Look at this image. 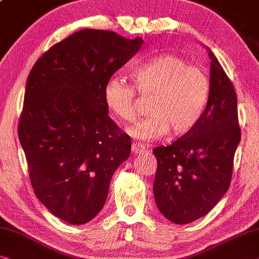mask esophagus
Wrapping results in <instances>:
<instances>
[{"mask_svg": "<svg viewBox=\"0 0 259 259\" xmlns=\"http://www.w3.org/2000/svg\"><path fill=\"white\" fill-rule=\"evenodd\" d=\"M145 150V147L142 144H137V143H134L131 145V151H133L134 155H137V154H141V152H143Z\"/></svg>", "mask_w": 259, "mask_h": 259, "instance_id": "obj_1", "label": "esophagus"}]
</instances>
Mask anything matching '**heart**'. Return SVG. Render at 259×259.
Segmentation results:
<instances>
[{
	"instance_id": "b5f03b06",
	"label": "heart",
	"mask_w": 259,
	"mask_h": 259,
	"mask_svg": "<svg viewBox=\"0 0 259 259\" xmlns=\"http://www.w3.org/2000/svg\"><path fill=\"white\" fill-rule=\"evenodd\" d=\"M134 84L143 96H151L148 118L129 126L135 140H158L171 131L174 136L188 134L204 114L210 96V82L201 69L183 58L159 55L134 68ZM105 107L125 122L136 118V90L124 79L114 76L105 83Z\"/></svg>"
}]
</instances>
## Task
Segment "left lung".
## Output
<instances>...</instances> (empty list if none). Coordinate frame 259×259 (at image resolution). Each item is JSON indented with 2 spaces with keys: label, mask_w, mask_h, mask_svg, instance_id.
I'll return each instance as SVG.
<instances>
[{
  "label": "left lung",
  "mask_w": 259,
  "mask_h": 259,
  "mask_svg": "<svg viewBox=\"0 0 259 259\" xmlns=\"http://www.w3.org/2000/svg\"><path fill=\"white\" fill-rule=\"evenodd\" d=\"M210 96L204 114L169 147L155 148L154 196L163 216L188 224L206 214L228 191L240 141L237 96L216 56L206 48Z\"/></svg>",
  "instance_id": "left-lung-1"
}]
</instances>
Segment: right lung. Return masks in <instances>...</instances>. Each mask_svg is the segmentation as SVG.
I'll use <instances>...</instances> for the list:
<instances>
[{"label":"right lung","instance_id":"right-lung-1","mask_svg":"<svg viewBox=\"0 0 259 259\" xmlns=\"http://www.w3.org/2000/svg\"><path fill=\"white\" fill-rule=\"evenodd\" d=\"M114 31L83 29L36 61L25 84L19 138L43 205L72 225L103 207L131 140L108 116V79L143 45Z\"/></svg>","mask_w":259,"mask_h":259}]
</instances>
